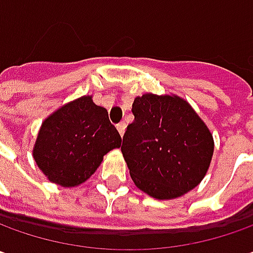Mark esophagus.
Returning a JSON list of instances; mask_svg holds the SVG:
<instances>
[{
  "mask_svg": "<svg viewBox=\"0 0 253 253\" xmlns=\"http://www.w3.org/2000/svg\"><path fill=\"white\" fill-rule=\"evenodd\" d=\"M116 127H118L120 135L125 134V131H126V123H125V122H120L119 125H116Z\"/></svg>",
  "mask_w": 253,
  "mask_h": 253,
  "instance_id": "1",
  "label": "esophagus"
}]
</instances>
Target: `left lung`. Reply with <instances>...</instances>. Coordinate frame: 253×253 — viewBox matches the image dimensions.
Segmentation results:
<instances>
[{
	"mask_svg": "<svg viewBox=\"0 0 253 253\" xmlns=\"http://www.w3.org/2000/svg\"><path fill=\"white\" fill-rule=\"evenodd\" d=\"M131 112L122 153L135 186L160 200L196 187L210 167L214 141L192 106L175 95L145 93Z\"/></svg>",
	"mask_w": 253,
	"mask_h": 253,
	"instance_id": "1",
	"label": "left lung"
}]
</instances>
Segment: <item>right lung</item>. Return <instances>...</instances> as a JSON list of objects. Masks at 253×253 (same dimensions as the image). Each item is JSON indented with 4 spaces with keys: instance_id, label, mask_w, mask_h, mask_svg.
Segmentation results:
<instances>
[{
    "instance_id": "right-lung-1",
    "label": "right lung",
    "mask_w": 253,
    "mask_h": 253,
    "mask_svg": "<svg viewBox=\"0 0 253 253\" xmlns=\"http://www.w3.org/2000/svg\"><path fill=\"white\" fill-rule=\"evenodd\" d=\"M122 145L108 110L83 96L57 109L43 123L33 147V158L53 183L81 185L98 169L103 155Z\"/></svg>"
}]
</instances>
